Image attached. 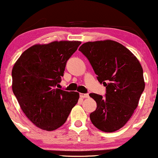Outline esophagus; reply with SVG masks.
I'll use <instances>...</instances> for the list:
<instances>
[{
  "mask_svg": "<svg viewBox=\"0 0 158 158\" xmlns=\"http://www.w3.org/2000/svg\"><path fill=\"white\" fill-rule=\"evenodd\" d=\"M80 96L81 98H88L89 97V94L88 93H81L80 94Z\"/></svg>",
  "mask_w": 158,
  "mask_h": 158,
  "instance_id": "1",
  "label": "esophagus"
}]
</instances>
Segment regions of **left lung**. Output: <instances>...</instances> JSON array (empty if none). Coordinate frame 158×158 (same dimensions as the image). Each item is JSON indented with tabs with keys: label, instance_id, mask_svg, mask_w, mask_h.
Instances as JSON below:
<instances>
[{
	"label": "left lung",
	"instance_id": "left-lung-1",
	"mask_svg": "<svg viewBox=\"0 0 158 158\" xmlns=\"http://www.w3.org/2000/svg\"><path fill=\"white\" fill-rule=\"evenodd\" d=\"M79 51L106 87L105 96L89 93L97 105L89 114L91 122L103 132L116 131L126 124L138 106L145 89L142 66L128 49L114 40L86 42Z\"/></svg>",
	"mask_w": 158,
	"mask_h": 158
}]
</instances>
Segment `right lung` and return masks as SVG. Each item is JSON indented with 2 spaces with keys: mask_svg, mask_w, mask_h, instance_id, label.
<instances>
[{
  "mask_svg": "<svg viewBox=\"0 0 158 158\" xmlns=\"http://www.w3.org/2000/svg\"><path fill=\"white\" fill-rule=\"evenodd\" d=\"M80 41L36 44L23 52L12 70L13 92L22 110L35 126L52 131L65 123L79 93L56 86L66 63Z\"/></svg>",
  "mask_w": 158,
  "mask_h": 158,
  "instance_id": "obj_1",
  "label": "right lung"
}]
</instances>
